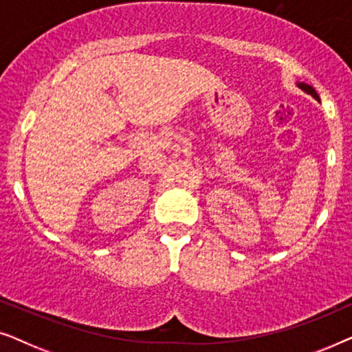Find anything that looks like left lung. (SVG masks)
Listing matches in <instances>:
<instances>
[{
	"label": "left lung",
	"instance_id": "obj_1",
	"mask_svg": "<svg viewBox=\"0 0 352 352\" xmlns=\"http://www.w3.org/2000/svg\"><path fill=\"white\" fill-rule=\"evenodd\" d=\"M296 86H298V88H300V89H302V91H305V93H306V94H311V96H312V98H314L316 100H320V98H319V94H317V91H316L314 88H312V86H311V85H307V83H296Z\"/></svg>",
	"mask_w": 352,
	"mask_h": 352
}]
</instances>
